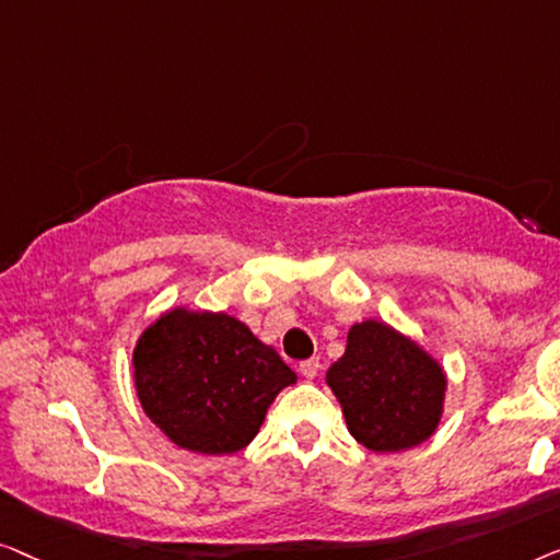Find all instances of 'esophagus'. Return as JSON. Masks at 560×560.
I'll return each instance as SVG.
<instances>
[{
    "label": "esophagus",
    "instance_id": "esophagus-1",
    "mask_svg": "<svg viewBox=\"0 0 560 560\" xmlns=\"http://www.w3.org/2000/svg\"><path fill=\"white\" fill-rule=\"evenodd\" d=\"M299 373H302L306 381H312V377H317L319 373V360L317 358H310V360H302L299 362Z\"/></svg>",
    "mask_w": 560,
    "mask_h": 560
}]
</instances>
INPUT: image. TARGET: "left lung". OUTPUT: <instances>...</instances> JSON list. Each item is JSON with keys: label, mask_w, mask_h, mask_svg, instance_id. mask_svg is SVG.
<instances>
[{"label": "left lung", "mask_w": 560, "mask_h": 560, "mask_svg": "<svg viewBox=\"0 0 560 560\" xmlns=\"http://www.w3.org/2000/svg\"><path fill=\"white\" fill-rule=\"evenodd\" d=\"M350 434L370 452H404L436 431L446 377L436 360L383 322L348 335V350L327 370Z\"/></svg>", "instance_id": "8db88e82"}]
</instances>
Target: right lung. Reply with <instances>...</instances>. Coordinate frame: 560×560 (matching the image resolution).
<instances>
[{
    "instance_id": "add662e5",
    "label": "right lung",
    "mask_w": 560,
    "mask_h": 560,
    "mask_svg": "<svg viewBox=\"0 0 560 560\" xmlns=\"http://www.w3.org/2000/svg\"><path fill=\"white\" fill-rule=\"evenodd\" d=\"M133 381L144 413L177 446H248L294 370L231 314L172 310L139 337Z\"/></svg>"
}]
</instances>
